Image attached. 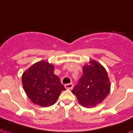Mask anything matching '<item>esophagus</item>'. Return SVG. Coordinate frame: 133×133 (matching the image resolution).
<instances>
[{"label": "esophagus", "instance_id": "34e87169", "mask_svg": "<svg viewBox=\"0 0 133 133\" xmlns=\"http://www.w3.org/2000/svg\"><path fill=\"white\" fill-rule=\"evenodd\" d=\"M74 87V85L72 83H69V84H65V87L68 89H72Z\"/></svg>", "mask_w": 133, "mask_h": 133}]
</instances>
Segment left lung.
Listing matches in <instances>:
<instances>
[{
	"mask_svg": "<svg viewBox=\"0 0 133 133\" xmlns=\"http://www.w3.org/2000/svg\"><path fill=\"white\" fill-rule=\"evenodd\" d=\"M83 67V74L78 80L72 92L80 104L90 108L100 104L107 96L111 85L104 67L95 61Z\"/></svg>",
	"mask_w": 133,
	"mask_h": 133,
	"instance_id": "obj_1",
	"label": "left lung"
}]
</instances>
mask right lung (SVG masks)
<instances>
[{"instance_id":"add662e5","label":"right lung","mask_w":133,"mask_h":133,"mask_svg":"<svg viewBox=\"0 0 133 133\" xmlns=\"http://www.w3.org/2000/svg\"><path fill=\"white\" fill-rule=\"evenodd\" d=\"M54 70L52 65L39 61L22 75L24 89L34 104L42 107L52 106L57 102L61 91L65 90Z\"/></svg>"}]
</instances>
